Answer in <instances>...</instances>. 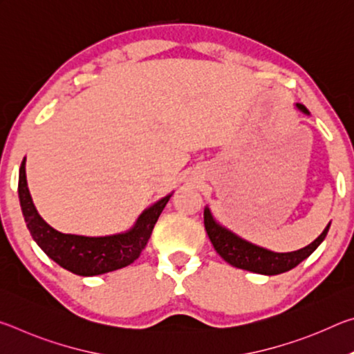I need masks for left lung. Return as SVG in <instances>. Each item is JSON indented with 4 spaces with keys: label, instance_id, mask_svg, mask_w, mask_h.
I'll return each instance as SVG.
<instances>
[{
    "label": "left lung",
    "instance_id": "8db88e82",
    "mask_svg": "<svg viewBox=\"0 0 354 354\" xmlns=\"http://www.w3.org/2000/svg\"><path fill=\"white\" fill-rule=\"evenodd\" d=\"M297 107L301 112L309 113L303 104H297ZM329 225L331 223H328L322 234L317 237L313 243H309L308 247L297 251H290V253H274V251L257 247V245L250 243L245 241V239L236 236L234 232H231L230 230H226L225 226H221L215 221L211 211H209V207L205 209V227L215 251H217L227 263H231L232 267L259 274H268V277H270V274L289 272L293 267H297L299 262L313 254V251L319 247L323 242V239L326 237Z\"/></svg>",
    "mask_w": 354,
    "mask_h": 354
}]
</instances>
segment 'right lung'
<instances>
[{
  "label": "right lung",
  "instance_id": "obj_1",
  "mask_svg": "<svg viewBox=\"0 0 354 354\" xmlns=\"http://www.w3.org/2000/svg\"><path fill=\"white\" fill-rule=\"evenodd\" d=\"M25 164L26 159H23L19 175V198L28 230L48 257L80 277H95L133 263L145 248L156 221L171 196L167 195L145 209L136 225L122 234L104 237L64 234L48 225L35 209L28 189Z\"/></svg>",
  "mask_w": 354,
  "mask_h": 354
}]
</instances>
